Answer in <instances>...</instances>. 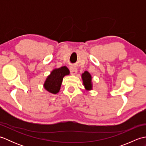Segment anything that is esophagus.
I'll return each mask as SVG.
<instances>
[{
    "label": "esophagus",
    "instance_id": "34e87169",
    "mask_svg": "<svg viewBox=\"0 0 146 146\" xmlns=\"http://www.w3.org/2000/svg\"><path fill=\"white\" fill-rule=\"evenodd\" d=\"M70 70L71 74V75H75V74L77 73V71H78V70H77V68L75 66H71Z\"/></svg>",
    "mask_w": 146,
    "mask_h": 146
}]
</instances>
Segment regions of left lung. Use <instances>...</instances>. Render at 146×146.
<instances>
[{
	"label": "left lung",
	"instance_id": "8db88e82",
	"mask_svg": "<svg viewBox=\"0 0 146 146\" xmlns=\"http://www.w3.org/2000/svg\"><path fill=\"white\" fill-rule=\"evenodd\" d=\"M82 78L83 80V84L84 85L86 90H92L93 84L92 82V77L88 71H85L84 73H82Z\"/></svg>",
	"mask_w": 146,
	"mask_h": 146
}]
</instances>
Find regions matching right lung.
<instances>
[{
	"instance_id": "add662e5",
	"label": "right lung",
	"mask_w": 146,
	"mask_h": 146,
	"mask_svg": "<svg viewBox=\"0 0 146 146\" xmlns=\"http://www.w3.org/2000/svg\"><path fill=\"white\" fill-rule=\"evenodd\" d=\"M69 74L70 71L66 66L55 68L48 76L44 83V88L51 94H56L60 92L64 76Z\"/></svg>"
}]
</instances>
